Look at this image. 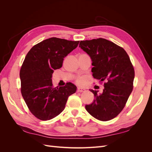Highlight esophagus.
I'll list each match as a JSON object with an SVG mask.
<instances>
[{"mask_svg":"<svg viewBox=\"0 0 152 152\" xmlns=\"http://www.w3.org/2000/svg\"><path fill=\"white\" fill-rule=\"evenodd\" d=\"M85 91V89L84 88H82V87H79L77 88V91L79 92V93H82V92H84Z\"/></svg>","mask_w":152,"mask_h":152,"instance_id":"esophagus-1","label":"esophagus"}]
</instances>
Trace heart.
Here are the masks:
<instances>
[{"label": "heart", "instance_id": "1", "mask_svg": "<svg viewBox=\"0 0 152 152\" xmlns=\"http://www.w3.org/2000/svg\"><path fill=\"white\" fill-rule=\"evenodd\" d=\"M86 81H87V78L86 77H80L77 79V84H80V85L84 84L86 82Z\"/></svg>", "mask_w": 152, "mask_h": 152}]
</instances>
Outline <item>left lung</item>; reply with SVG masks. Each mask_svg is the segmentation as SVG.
I'll return each instance as SVG.
<instances>
[{
    "mask_svg": "<svg viewBox=\"0 0 152 152\" xmlns=\"http://www.w3.org/2000/svg\"><path fill=\"white\" fill-rule=\"evenodd\" d=\"M79 47L91 58L93 77L105 81L102 94L90 90L94 99L86 109L99 121L111 120L121 112L133 89L134 69L130 58L122 48L102 38L81 40Z\"/></svg>",
    "mask_w": 152,
    "mask_h": 152,
    "instance_id": "obj_1",
    "label": "left lung"
}]
</instances>
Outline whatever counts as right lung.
I'll list each match as a JSON object with an SVG mask.
<instances>
[{
    "mask_svg": "<svg viewBox=\"0 0 152 152\" xmlns=\"http://www.w3.org/2000/svg\"><path fill=\"white\" fill-rule=\"evenodd\" d=\"M79 43L52 37L35 45L26 54L20 72L21 93L30 112L41 121L50 120L60 114L68 98L77 91L71 82L54 87L52 74L62 66L64 58Z\"/></svg>",
    "mask_w": 152,
    "mask_h": 152,
    "instance_id": "right-lung-1",
    "label": "right lung"
}]
</instances>
